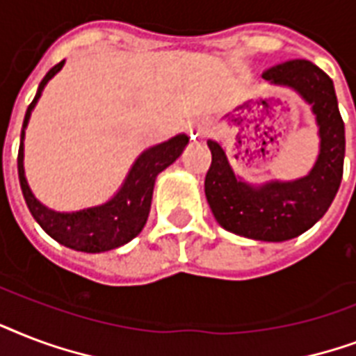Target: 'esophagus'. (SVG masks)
Returning <instances> with one entry per match:
<instances>
[{"instance_id":"1","label":"esophagus","mask_w":356,"mask_h":356,"mask_svg":"<svg viewBox=\"0 0 356 356\" xmlns=\"http://www.w3.org/2000/svg\"><path fill=\"white\" fill-rule=\"evenodd\" d=\"M191 137H198V135H206L209 131V128L206 126V124H197V126H193L191 129Z\"/></svg>"}]
</instances>
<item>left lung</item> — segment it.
Returning <instances> with one entry per match:
<instances>
[{
  "label": "left lung",
  "instance_id": "obj_1",
  "mask_svg": "<svg viewBox=\"0 0 356 356\" xmlns=\"http://www.w3.org/2000/svg\"><path fill=\"white\" fill-rule=\"evenodd\" d=\"M264 79L290 87L312 106L319 128V154L312 170L291 181L250 186L234 175L221 145L208 140L211 165L204 191L225 230L258 241H286L312 228L334 200L343 175L346 128L332 79L310 60L293 59L271 66Z\"/></svg>",
  "mask_w": 356,
  "mask_h": 356
}]
</instances>
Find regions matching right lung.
Listing matches in <instances>:
<instances>
[{
    "label": "right lung",
    "mask_w": 356,
    "mask_h": 356,
    "mask_svg": "<svg viewBox=\"0 0 356 356\" xmlns=\"http://www.w3.org/2000/svg\"><path fill=\"white\" fill-rule=\"evenodd\" d=\"M63 65H65V60H60L59 65H55L44 76V79L38 85L35 100L27 107L24 128H22L20 150H18V178H20V187L24 198H26L27 208L31 211V216L35 217V221L42 227L44 232L51 236L55 241H59L60 245L70 247L74 250L106 252V250L117 249L120 245L131 241L145 228L148 213H150L156 178L161 170H165L180 158V154L184 152V148L189 143V137L180 134L172 139L165 140L161 145H156V147L145 150L131 165L122 187L106 204L79 209V211H72V213L49 209L33 195L26 180L24 135H26V126L29 122V117H31L33 107L37 106L44 87L55 74L59 72Z\"/></svg>",
    "instance_id": "obj_1"
}]
</instances>
